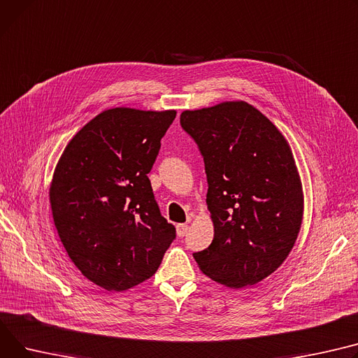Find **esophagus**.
Masks as SVG:
<instances>
[{"label":"esophagus","mask_w":358,"mask_h":358,"mask_svg":"<svg viewBox=\"0 0 358 358\" xmlns=\"http://www.w3.org/2000/svg\"><path fill=\"white\" fill-rule=\"evenodd\" d=\"M177 236L178 237H182V236H185L187 234V231H188V224H177Z\"/></svg>","instance_id":"esophagus-1"}]
</instances>
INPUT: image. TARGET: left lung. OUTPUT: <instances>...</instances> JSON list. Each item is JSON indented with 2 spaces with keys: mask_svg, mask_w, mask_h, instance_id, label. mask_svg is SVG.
<instances>
[{
  "mask_svg": "<svg viewBox=\"0 0 358 358\" xmlns=\"http://www.w3.org/2000/svg\"><path fill=\"white\" fill-rule=\"evenodd\" d=\"M180 122L197 142L208 182L214 237L193 255L200 271L233 289L264 280L291 253L303 217L287 138L245 101L184 110Z\"/></svg>",
  "mask_w": 358,
  "mask_h": 358,
  "instance_id": "1",
  "label": "left lung"
}]
</instances>
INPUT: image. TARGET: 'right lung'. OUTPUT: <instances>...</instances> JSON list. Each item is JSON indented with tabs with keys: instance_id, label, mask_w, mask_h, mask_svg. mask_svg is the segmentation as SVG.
Listing matches in <instances>:
<instances>
[{
	"instance_id": "obj_1",
	"label": "right lung",
	"mask_w": 358,
	"mask_h": 358,
	"mask_svg": "<svg viewBox=\"0 0 358 358\" xmlns=\"http://www.w3.org/2000/svg\"><path fill=\"white\" fill-rule=\"evenodd\" d=\"M176 115L106 109L69 141L55 169L49 197L60 241L83 276L106 291L150 279L176 237L147 176Z\"/></svg>"
}]
</instances>
